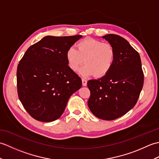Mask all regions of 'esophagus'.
<instances>
[{
	"instance_id": "1",
	"label": "esophagus",
	"mask_w": 159,
	"mask_h": 159,
	"mask_svg": "<svg viewBox=\"0 0 159 159\" xmlns=\"http://www.w3.org/2000/svg\"><path fill=\"white\" fill-rule=\"evenodd\" d=\"M82 83H83V86H87V80L82 79Z\"/></svg>"
}]
</instances>
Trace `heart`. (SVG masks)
<instances>
[{
  "label": "heart",
  "mask_w": 159,
  "mask_h": 159,
  "mask_svg": "<svg viewBox=\"0 0 159 159\" xmlns=\"http://www.w3.org/2000/svg\"><path fill=\"white\" fill-rule=\"evenodd\" d=\"M76 46V50L70 48L66 52V59L71 70L76 71L84 62L85 65L79 70L83 76L102 77L109 72L116 57L112 45L86 38L78 42Z\"/></svg>",
  "instance_id": "heart-1"
}]
</instances>
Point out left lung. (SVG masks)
<instances>
[{"instance_id":"1","label":"left lung","mask_w":159,"mask_h":159,"mask_svg":"<svg viewBox=\"0 0 159 159\" xmlns=\"http://www.w3.org/2000/svg\"><path fill=\"white\" fill-rule=\"evenodd\" d=\"M102 38L113 46L116 57L106 75L87 82L88 107L98 118L113 120L135 105L143 85V72L139 53L126 39L115 34Z\"/></svg>"}]
</instances>
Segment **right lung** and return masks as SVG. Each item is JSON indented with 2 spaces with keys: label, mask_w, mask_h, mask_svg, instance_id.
Instances as JSON below:
<instances>
[{
  "label": "right lung",
  "mask_w": 159,
  "mask_h": 159,
  "mask_svg": "<svg viewBox=\"0 0 159 159\" xmlns=\"http://www.w3.org/2000/svg\"><path fill=\"white\" fill-rule=\"evenodd\" d=\"M82 35L46 36L30 46L17 69L18 97L34 119L50 122L61 116L67 101L82 86L70 68L66 52Z\"/></svg>",
  "instance_id": "obj_1"
}]
</instances>
